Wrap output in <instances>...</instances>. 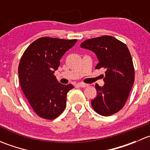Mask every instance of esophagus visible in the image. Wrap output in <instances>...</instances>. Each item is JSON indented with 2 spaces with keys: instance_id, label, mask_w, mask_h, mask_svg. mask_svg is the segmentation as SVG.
<instances>
[{
  "instance_id": "1",
  "label": "esophagus",
  "mask_w": 150,
  "mask_h": 150,
  "mask_svg": "<svg viewBox=\"0 0 150 150\" xmlns=\"http://www.w3.org/2000/svg\"><path fill=\"white\" fill-rule=\"evenodd\" d=\"M78 86L81 88H86V87H88V85L83 83H78Z\"/></svg>"
}]
</instances>
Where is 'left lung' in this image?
Instances as JSON below:
<instances>
[{
	"label": "left lung",
	"mask_w": 150,
	"mask_h": 150,
	"mask_svg": "<svg viewBox=\"0 0 150 150\" xmlns=\"http://www.w3.org/2000/svg\"><path fill=\"white\" fill-rule=\"evenodd\" d=\"M97 57L96 69H106L102 87L95 85L97 95L91 100L93 110L110 116L124 107L134 82V68L128 47L115 38L104 35L88 39L81 44Z\"/></svg>",
	"instance_id": "obj_1"
}]
</instances>
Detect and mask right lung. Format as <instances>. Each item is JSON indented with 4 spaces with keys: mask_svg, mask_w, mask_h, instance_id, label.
<instances>
[{
    "mask_svg": "<svg viewBox=\"0 0 150 150\" xmlns=\"http://www.w3.org/2000/svg\"><path fill=\"white\" fill-rule=\"evenodd\" d=\"M77 40L40 38L24 52L19 64V83L24 94L36 114L53 120L66 107L67 94L72 84L63 85L54 75L60 59Z\"/></svg>",
    "mask_w": 150,
    "mask_h": 150,
    "instance_id": "1",
    "label": "right lung"
}]
</instances>
